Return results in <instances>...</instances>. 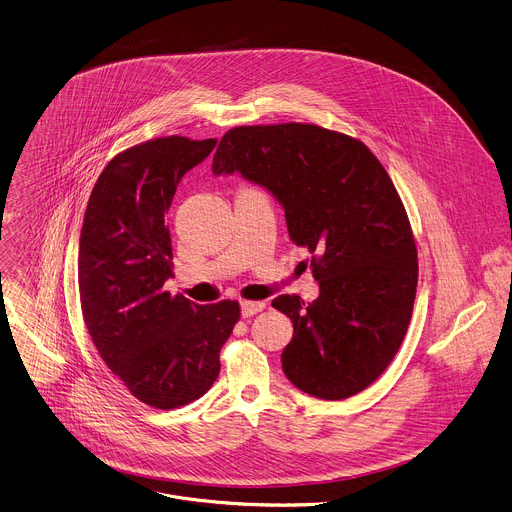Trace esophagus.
Segmentation results:
<instances>
[{"mask_svg": "<svg viewBox=\"0 0 512 512\" xmlns=\"http://www.w3.org/2000/svg\"><path fill=\"white\" fill-rule=\"evenodd\" d=\"M267 307L265 301H241V315L243 317H253L261 313Z\"/></svg>", "mask_w": 512, "mask_h": 512, "instance_id": "esophagus-1", "label": "esophagus"}]
</instances>
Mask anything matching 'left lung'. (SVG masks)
<instances>
[{"instance_id":"obj_1","label":"left lung","mask_w":512,"mask_h":512,"mask_svg":"<svg viewBox=\"0 0 512 512\" xmlns=\"http://www.w3.org/2000/svg\"><path fill=\"white\" fill-rule=\"evenodd\" d=\"M235 171L283 205L319 283L313 303H271L293 323L287 379L325 401L361 393L395 359L417 293V245L389 173L363 141L313 123L229 129L213 173Z\"/></svg>"}]
</instances>
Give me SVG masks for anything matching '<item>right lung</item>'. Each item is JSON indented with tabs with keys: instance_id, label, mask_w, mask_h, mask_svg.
<instances>
[{
	"instance_id": "obj_1",
	"label": "right lung",
	"mask_w": 512,
	"mask_h": 512,
	"mask_svg": "<svg viewBox=\"0 0 512 512\" xmlns=\"http://www.w3.org/2000/svg\"><path fill=\"white\" fill-rule=\"evenodd\" d=\"M215 143L169 135L117 153L91 191L79 237V301L93 345L135 399L163 411L211 389L241 317L237 301L197 305L163 289L173 277L169 205Z\"/></svg>"
}]
</instances>
